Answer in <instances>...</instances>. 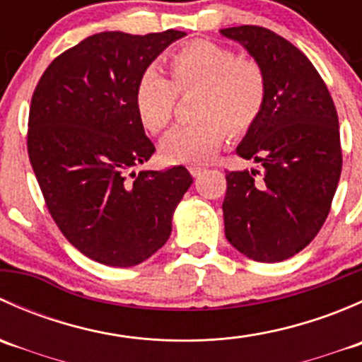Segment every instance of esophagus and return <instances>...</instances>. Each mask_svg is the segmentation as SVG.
<instances>
[{"label": "esophagus", "mask_w": 362, "mask_h": 362, "mask_svg": "<svg viewBox=\"0 0 362 362\" xmlns=\"http://www.w3.org/2000/svg\"><path fill=\"white\" fill-rule=\"evenodd\" d=\"M204 171L203 166H189V173L192 175V177H198V175H202Z\"/></svg>", "instance_id": "34e87169"}]
</instances>
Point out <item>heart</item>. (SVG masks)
I'll return each instance as SVG.
<instances>
[{"mask_svg":"<svg viewBox=\"0 0 362 362\" xmlns=\"http://www.w3.org/2000/svg\"><path fill=\"white\" fill-rule=\"evenodd\" d=\"M166 64L170 80L147 69L138 78L133 101L141 126L158 136L173 122L175 94L196 90L191 105L196 120L163 144V156L171 163H204L222 147L228 129L243 133L262 113L268 96L264 69L228 47L196 40L171 52Z\"/></svg>","mask_w":362,"mask_h":362,"instance_id":"b5f03b06","label":"heart"}]
</instances>
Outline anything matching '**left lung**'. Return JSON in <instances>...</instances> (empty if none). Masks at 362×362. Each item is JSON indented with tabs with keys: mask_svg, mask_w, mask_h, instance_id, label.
<instances>
[{
	"mask_svg": "<svg viewBox=\"0 0 362 362\" xmlns=\"http://www.w3.org/2000/svg\"><path fill=\"white\" fill-rule=\"evenodd\" d=\"M266 73L262 113L236 148L257 170L226 171L222 203L228 242L259 262L305 249L331 210L341 173L338 113L308 57L261 25L221 29Z\"/></svg>",
	"mask_w": 362,
	"mask_h": 362,
	"instance_id": "obj_1",
	"label": "left lung"
}]
</instances>
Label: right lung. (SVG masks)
Returning <instances> with one entry per match:
<instances>
[{
    "label": "right lung",
    "instance_id": "add662e5",
    "mask_svg": "<svg viewBox=\"0 0 362 362\" xmlns=\"http://www.w3.org/2000/svg\"><path fill=\"white\" fill-rule=\"evenodd\" d=\"M182 36L98 33L57 56L33 93L28 154L43 199L68 242L101 264L129 268L158 252L192 184L184 166L133 171L156 152L134 87Z\"/></svg>",
    "mask_w": 362,
    "mask_h": 362
}]
</instances>
